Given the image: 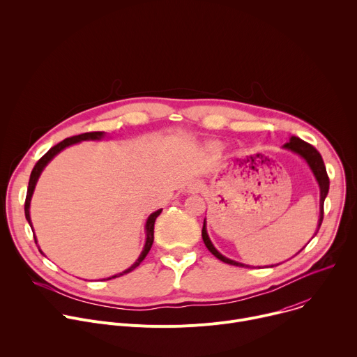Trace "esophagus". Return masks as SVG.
I'll use <instances>...</instances> for the list:
<instances>
[{"mask_svg": "<svg viewBox=\"0 0 357 357\" xmlns=\"http://www.w3.org/2000/svg\"><path fill=\"white\" fill-rule=\"evenodd\" d=\"M202 190V183L200 182H192L189 186H188V193H199Z\"/></svg>", "mask_w": 357, "mask_h": 357, "instance_id": "obj_1", "label": "esophagus"}]
</instances>
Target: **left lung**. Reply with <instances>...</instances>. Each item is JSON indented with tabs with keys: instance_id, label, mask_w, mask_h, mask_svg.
<instances>
[{
	"instance_id": "8db88e82",
	"label": "left lung",
	"mask_w": 357,
	"mask_h": 357,
	"mask_svg": "<svg viewBox=\"0 0 357 357\" xmlns=\"http://www.w3.org/2000/svg\"><path fill=\"white\" fill-rule=\"evenodd\" d=\"M284 148L296 152L298 155H301L305 161H307L310 168L312 169L317 181H318V185H319V189H321V200H319V211L321 212H319V220H318V229H317V233H318V230H319V227L322 225V220H324V202H325V197H326V195L329 192V176L326 174V168H325L324 160H322L319 152L311 144L302 141L298 137H291L289 141L284 145ZM317 233H315V236H317ZM202 238H203V241H205V245L208 247V250L213 254L216 259H219L220 261H223L226 264H230V266H237V267H250V266L237 263L234 260H230V259L222 256V254L215 248V245L212 244V241H211V238L208 236V231H206V219H205V222H203ZM271 267H274V266H271Z\"/></svg>"
}]
</instances>
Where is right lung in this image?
<instances>
[{
  "label": "right lung",
  "instance_id": "right-lung-1",
  "mask_svg": "<svg viewBox=\"0 0 357 357\" xmlns=\"http://www.w3.org/2000/svg\"><path fill=\"white\" fill-rule=\"evenodd\" d=\"M105 137V132L103 131H94V132H84V134H80V135H75V137H70V138H66V139H63L62 142H59V144H56L55 146H52L50 148L46 154L35 164V167H33V169H32V172H31V178H29V183H28V192H26V199H25V218H26V220H28V223H29V226H31V229H32V223H31V216H29V205H31V197H32V193H33V189H35V185H36V182H38V179H39V176H40V174H42V171H43V168L49 164V161L52 160L56 154H59V152L62 151V149H65L66 146H69V145H72V144H76V142H80V141H87V139H101ZM162 212V209H160V211H157V212H154L152 215H149V218H148V220H146V225H145V234H146V240H145V245H144V250H142V252L139 254V257H138V260L130 267V268H127L126 271H123V273H120V274H117V275H113V277H110V278H107V280H112V278H116V277H120V275H124V274H127V273H130V271H132L134 268H137L139 264H141V261L146 257V254H148V251L151 250V247H152V243H154V225H155V220H157V218L160 216V213ZM33 237H35V234H33ZM35 243H36V238H35ZM38 244V243H36ZM40 251V250H39ZM42 252V251H40Z\"/></svg>",
  "mask_w": 357,
  "mask_h": 357
}]
</instances>
